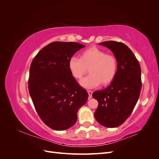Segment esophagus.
Returning a JSON list of instances; mask_svg holds the SVG:
<instances>
[{
	"instance_id": "obj_1",
	"label": "esophagus",
	"mask_w": 159,
	"mask_h": 159,
	"mask_svg": "<svg viewBox=\"0 0 159 159\" xmlns=\"http://www.w3.org/2000/svg\"><path fill=\"white\" fill-rule=\"evenodd\" d=\"M88 93L89 94V99H91V97H92V93L93 91H91V90H88Z\"/></svg>"
}]
</instances>
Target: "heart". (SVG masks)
I'll return each mask as SVG.
<instances>
[{
	"label": "heart",
	"mask_w": 159,
	"mask_h": 159,
	"mask_svg": "<svg viewBox=\"0 0 159 159\" xmlns=\"http://www.w3.org/2000/svg\"><path fill=\"white\" fill-rule=\"evenodd\" d=\"M68 68L76 79H80L89 68V74L80 81V84L86 88H93L112 81L117 73V61L114 56L93 46L83 51L80 58L71 57Z\"/></svg>",
	"instance_id": "1"
}]
</instances>
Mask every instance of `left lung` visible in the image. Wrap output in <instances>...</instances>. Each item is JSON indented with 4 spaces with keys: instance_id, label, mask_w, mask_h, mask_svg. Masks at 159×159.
Returning <instances> with one entry per match:
<instances>
[{
    "instance_id": "1",
    "label": "left lung",
    "mask_w": 159,
    "mask_h": 159,
    "mask_svg": "<svg viewBox=\"0 0 159 159\" xmlns=\"http://www.w3.org/2000/svg\"><path fill=\"white\" fill-rule=\"evenodd\" d=\"M99 44L113 53L117 70L109 87L93 93L99 103L94 116L102 125L114 128L126 121L137 104L142 86L141 70L133 52L123 43L106 41Z\"/></svg>"
}]
</instances>
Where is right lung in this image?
Listing matches in <instances>:
<instances>
[{"mask_svg":"<svg viewBox=\"0 0 159 159\" xmlns=\"http://www.w3.org/2000/svg\"><path fill=\"white\" fill-rule=\"evenodd\" d=\"M84 47L76 42H52L30 65L28 89L34 105L42 121L56 131L74 125L77 113L88 100V92L68 68L70 57Z\"/></svg>","mask_w":159,"mask_h":159,"instance_id":"obj_1","label":"right lung"}]
</instances>
